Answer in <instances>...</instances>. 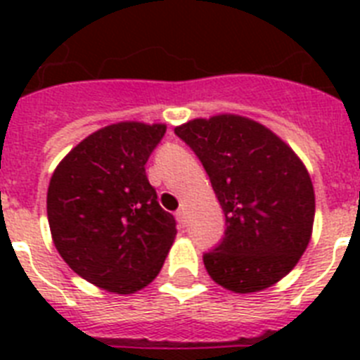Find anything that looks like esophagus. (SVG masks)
<instances>
[{"mask_svg": "<svg viewBox=\"0 0 360 360\" xmlns=\"http://www.w3.org/2000/svg\"><path fill=\"white\" fill-rule=\"evenodd\" d=\"M175 220H177V224H179L181 228H185V209L181 207L175 211Z\"/></svg>", "mask_w": 360, "mask_h": 360, "instance_id": "esophagus-1", "label": "esophagus"}]
</instances>
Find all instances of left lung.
<instances>
[{
	"label": "left lung",
	"mask_w": 360,
	"mask_h": 360,
	"mask_svg": "<svg viewBox=\"0 0 360 360\" xmlns=\"http://www.w3.org/2000/svg\"><path fill=\"white\" fill-rule=\"evenodd\" d=\"M175 134L202 160L226 214L224 239L203 254L209 276L233 293L276 284L312 237L316 196L301 158L243 115L192 120Z\"/></svg>",
	"instance_id": "8db88e82"
}]
</instances>
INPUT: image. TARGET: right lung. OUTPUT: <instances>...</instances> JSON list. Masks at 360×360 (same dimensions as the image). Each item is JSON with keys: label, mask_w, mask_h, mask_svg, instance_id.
<instances>
[{"label": "right lung", "mask_w": 360, "mask_h": 360, "mask_svg": "<svg viewBox=\"0 0 360 360\" xmlns=\"http://www.w3.org/2000/svg\"><path fill=\"white\" fill-rule=\"evenodd\" d=\"M166 124L121 121L82 140L53 172L46 196L53 245L76 274L112 293L151 284L175 239L146 162Z\"/></svg>", "instance_id": "obj_1"}]
</instances>
